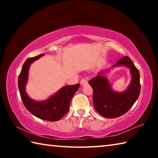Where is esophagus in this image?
<instances>
[{"instance_id": "34e87169", "label": "esophagus", "mask_w": 158, "mask_h": 158, "mask_svg": "<svg viewBox=\"0 0 158 158\" xmlns=\"http://www.w3.org/2000/svg\"><path fill=\"white\" fill-rule=\"evenodd\" d=\"M80 84L81 85H85L88 84V78H83L81 81H80Z\"/></svg>"}]
</instances>
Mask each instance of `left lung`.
<instances>
[{
    "instance_id": "left-lung-1",
    "label": "left lung",
    "mask_w": 158,
    "mask_h": 158,
    "mask_svg": "<svg viewBox=\"0 0 158 158\" xmlns=\"http://www.w3.org/2000/svg\"><path fill=\"white\" fill-rule=\"evenodd\" d=\"M124 65L130 69L132 79L125 91H114L108 79L100 72L98 75L89 81L93 90V105L101 116L114 118L122 116L132 107L140 94V75L132 60L128 56L121 58L113 67Z\"/></svg>"
}]
</instances>
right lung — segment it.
<instances>
[{
  "label": "right lung",
  "instance_id": "1",
  "mask_svg": "<svg viewBox=\"0 0 158 158\" xmlns=\"http://www.w3.org/2000/svg\"><path fill=\"white\" fill-rule=\"evenodd\" d=\"M43 55L40 54L35 57L29 58L25 61L19 75L18 87L23 105L32 114L44 121L54 122L59 121L68 113L72 98L80 85L77 84L63 86L56 94L44 101L37 102L29 98L25 89L28 81L29 67L32 63Z\"/></svg>",
  "mask_w": 158,
  "mask_h": 158
}]
</instances>
